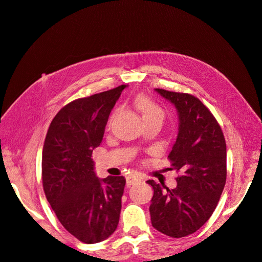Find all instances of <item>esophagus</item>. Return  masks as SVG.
Segmentation results:
<instances>
[{
  "mask_svg": "<svg viewBox=\"0 0 262 262\" xmlns=\"http://www.w3.org/2000/svg\"><path fill=\"white\" fill-rule=\"evenodd\" d=\"M141 179H142V177L140 175H138V173H130V175L126 177V186L130 187L131 185L134 184V182H137Z\"/></svg>",
  "mask_w": 262,
  "mask_h": 262,
  "instance_id": "1",
  "label": "esophagus"
}]
</instances>
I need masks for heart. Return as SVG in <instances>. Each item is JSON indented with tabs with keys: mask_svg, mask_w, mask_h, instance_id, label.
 Returning <instances> with one entry per match:
<instances>
[{
	"mask_svg": "<svg viewBox=\"0 0 262 262\" xmlns=\"http://www.w3.org/2000/svg\"><path fill=\"white\" fill-rule=\"evenodd\" d=\"M136 105L141 112L143 119L150 118V117L161 118L162 120L164 119V116H165L164 110L158 106L155 101H153L149 97L145 96V95H140V96L137 97ZM113 118H114V115L109 118L108 125H110V123H112Z\"/></svg>",
	"mask_w": 262,
	"mask_h": 262,
	"instance_id": "obj_1",
	"label": "heart"
}]
</instances>
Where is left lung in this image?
Here are the masks:
<instances>
[{
    "instance_id": "8db88e82",
    "label": "left lung",
    "mask_w": 262,
    "mask_h": 262,
    "mask_svg": "<svg viewBox=\"0 0 262 262\" xmlns=\"http://www.w3.org/2000/svg\"><path fill=\"white\" fill-rule=\"evenodd\" d=\"M179 114L178 137L168 155L179 176L168 189L154 180L149 207L158 232L180 238L196 232L215 210L226 182V143L215 117L203 102L187 93L156 89Z\"/></svg>"
}]
</instances>
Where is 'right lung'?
<instances>
[{"label": "right lung", "mask_w": 262, "mask_h": 262, "mask_svg": "<svg viewBox=\"0 0 262 262\" xmlns=\"http://www.w3.org/2000/svg\"><path fill=\"white\" fill-rule=\"evenodd\" d=\"M125 85L69 102L49 125L42 149V186L62 226L85 244L106 239L118 226L123 176L98 179L93 149Z\"/></svg>", "instance_id": "obj_1"}]
</instances>
